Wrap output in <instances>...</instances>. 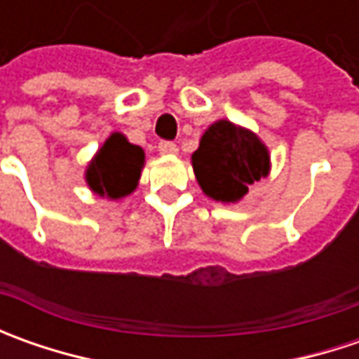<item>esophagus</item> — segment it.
<instances>
[{
  "label": "esophagus",
  "instance_id": "34e87169",
  "mask_svg": "<svg viewBox=\"0 0 359 359\" xmlns=\"http://www.w3.org/2000/svg\"><path fill=\"white\" fill-rule=\"evenodd\" d=\"M158 151L161 156H177V145L172 142H161L158 145Z\"/></svg>",
  "mask_w": 359,
  "mask_h": 359
}]
</instances>
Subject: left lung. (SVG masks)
Masks as SVG:
<instances>
[{
  "mask_svg": "<svg viewBox=\"0 0 359 359\" xmlns=\"http://www.w3.org/2000/svg\"><path fill=\"white\" fill-rule=\"evenodd\" d=\"M191 168L208 198L238 203L254 182L268 177L271 159L257 133L217 119L203 131L200 147L191 154Z\"/></svg>",
  "mask_w": 359,
  "mask_h": 359,
  "instance_id": "8db88e82",
  "label": "left lung"
}]
</instances>
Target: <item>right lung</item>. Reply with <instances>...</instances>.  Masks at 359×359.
<instances>
[{
	"label": "right lung",
	"instance_id": "obj_1",
	"mask_svg": "<svg viewBox=\"0 0 359 359\" xmlns=\"http://www.w3.org/2000/svg\"><path fill=\"white\" fill-rule=\"evenodd\" d=\"M144 165V149L114 131L88 163L86 184L95 196L118 201L135 191Z\"/></svg>",
	"mask_w": 359,
	"mask_h": 359
}]
</instances>
